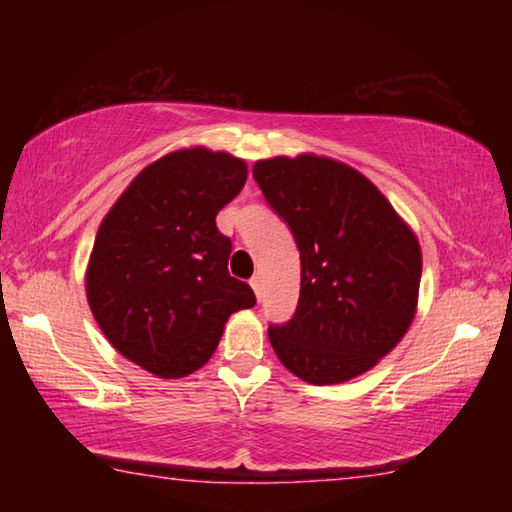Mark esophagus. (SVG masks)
<instances>
[{
  "label": "esophagus",
  "instance_id": "34e87169",
  "mask_svg": "<svg viewBox=\"0 0 512 512\" xmlns=\"http://www.w3.org/2000/svg\"><path fill=\"white\" fill-rule=\"evenodd\" d=\"M250 287H253V291H255L257 300H262V289H264V284H262V277L255 275L253 280H250Z\"/></svg>",
  "mask_w": 512,
  "mask_h": 512
}]
</instances>
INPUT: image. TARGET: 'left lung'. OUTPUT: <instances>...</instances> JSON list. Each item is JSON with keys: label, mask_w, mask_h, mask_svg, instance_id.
I'll use <instances>...</instances> for the list:
<instances>
[{"label": "left lung", "mask_w": 512, "mask_h": 512, "mask_svg": "<svg viewBox=\"0 0 512 512\" xmlns=\"http://www.w3.org/2000/svg\"><path fill=\"white\" fill-rule=\"evenodd\" d=\"M257 185L300 250V300L268 327L277 359L302 381L343 384L375 368L418 311L420 241L350 164L300 153L257 160Z\"/></svg>", "instance_id": "8db88e82"}]
</instances>
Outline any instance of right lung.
Listing matches in <instances>:
<instances>
[{"label": "right lung", "instance_id": "add662e5", "mask_svg": "<svg viewBox=\"0 0 512 512\" xmlns=\"http://www.w3.org/2000/svg\"><path fill=\"white\" fill-rule=\"evenodd\" d=\"M246 178L241 158L189 146L144 167L103 216L85 296L112 348L155 377L203 368L228 318L255 307L253 289L228 273L232 244L216 228Z\"/></svg>", "mask_w": 512, "mask_h": 512}]
</instances>
